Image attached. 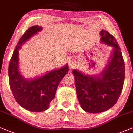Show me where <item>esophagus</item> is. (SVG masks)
Listing matches in <instances>:
<instances>
[{"label": "esophagus", "mask_w": 133, "mask_h": 133, "mask_svg": "<svg viewBox=\"0 0 133 133\" xmlns=\"http://www.w3.org/2000/svg\"><path fill=\"white\" fill-rule=\"evenodd\" d=\"M68 64H69V66L70 69H71L74 68V67L75 66V62H74V60H72V59L69 60Z\"/></svg>", "instance_id": "obj_1"}]
</instances>
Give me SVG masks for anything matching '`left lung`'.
Instances as JSON below:
<instances>
[{"instance_id": "8db88e82", "label": "left lung", "mask_w": 133, "mask_h": 133, "mask_svg": "<svg viewBox=\"0 0 133 133\" xmlns=\"http://www.w3.org/2000/svg\"><path fill=\"white\" fill-rule=\"evenodd\" d=\"M100 35L101 43L112 47L103 69L95 75L78 69L72 71L79 105L89 113L102 112L112 108L119 98L125 79V63L117 42L105 30Z\"/></svg>"}]
</instances>
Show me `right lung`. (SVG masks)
<instances>
[{
  "label": "right lung",
  "mask_w": 133,
  "mask_h": 133,
  "mask_svg": "<svg viewBox=\"0 0 133 133\" xmlns=\"http://www.w3.org/2000/svg\"><path fill=\"white\" fill-rule=\"evenodd\" d=\"M42 30V26L38 25L28 28L19 39L8 67L9 83L16 101L23 108L31 112H42L49 108L50 102L55 97L60 81L69 71L67 64L61 68L51 70L33 78H26L21 74L19 50Z\"/></svg>",
  "instance_id": "add662e5"
}]
</instances>
